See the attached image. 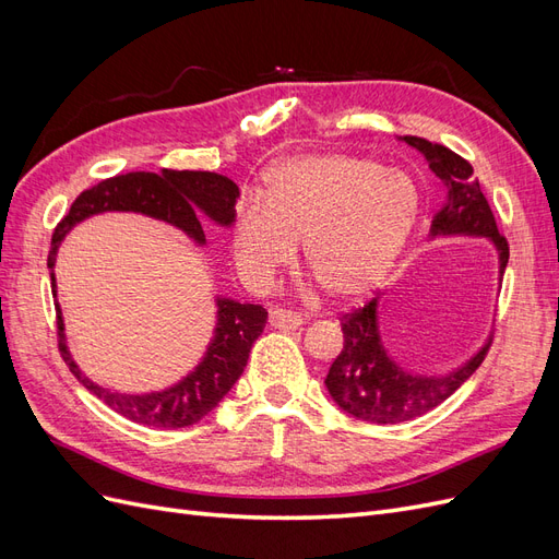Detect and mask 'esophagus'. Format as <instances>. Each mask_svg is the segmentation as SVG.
<instances>
[{"mask_svg": "<svg viewBox=\"0 0 559 559\" xmlns=\"http://www.w3.org/2000/svg\"><path fill=\"white\" fill-rule=\"evenodd\" d=\"M270 324H273L275 329L294 331V329L306 324V319H302V314H298V312L284 310V308H273V310H270Z\"/></svg>", "mask_w": 559, "mask_h": 559, "instance_id": "obj_1", "label": "esophagus"}]
</instances>
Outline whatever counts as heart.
I'll return each instance as SVG.
<instances>
[{
  "label": "heart",
  "mask_w": 559,
  "mask_h": 559,
  "mask_svg": "<svg viewBox=\"0 0 559 559\" xmlns=\"http://www.w3.org/2000/svg\"><path fill=\"white\" fill-rule=\"evenodd\" d=\"M421 216L413 175L376 158L329 151L289 158L265 175L263 195H249L235 216V259L251 282H265L302 261L335 300L364 296L392 270Z\"/></svg>",
  "instance_id": "b5f03b06"
}]
</instances>
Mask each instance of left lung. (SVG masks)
I'll list each match as a JSON object with an SVG mask.
<instances>
[{
	"instance_id": "8db88e82",
	"label": "left lung",
	"mask_w": 559,
	"mask_h": 559,
	"mask_svg": "<svg viewBox=\"0 0 559 559\" xmlns=\"http://www.w3.org/2000/svg\"><path fill=\"white\" fill-rule=\"evenodd\" d=\"M411 146L427 156L429 167L448 186L443 207L431 224V235H483L499 249V273L503 275L509 263V240L497 228L495 214L480 191L473 167L443 144H433L425 138H403ZM343 349L329 368L326 386L341 408L373 425H399L425 415L441 405L460 389L487 357L489 341L476 357L448 376H411L389 359L380 341L378 326V296L366 306L341 317Z\"/></svg>"
}]
</instances>
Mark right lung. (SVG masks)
Wrapping results in <instances>:
<instances>
[{
	"mask_svg": "<svg viewBox=\"0 0 559 559\" xmlns=\"http://www.w3.org/2000/svg\"><path fill=\"white\" fill-rule=\"evenodd\" d=\"M240 191L235 181L216 173H195V170H163L156 173H128L111 179L99 181L93 189L83 191L70 207L62 222L56 226L53 240L48 251L50 267V286L56 296V253L62 238L79 222L99 212L123 210V212H142L156 216L160 222L173 224L189 233L200 245H205V230H202L198 212L207 214L212 222L230 226L235 222V200ZM218 321L214 341L205 354V359L193 370L189 378H183L165 392L154 394H118L109 389L91 382L81 373L79 366L72 361L70 349L64 345V326L62 314L58 310V349L64 364L70 366L74 378L95 394L99 401L107 403L111 411L123 415L138 425L156 427V429H181L200 421L210 411L216 408L230 386L238 382L249 359V349L253 341L263 333L267 312L261 306L251 302H235L228 298H218Z\"/></svg>",
	"mask_w": 559,
	"mask_h": 559,
	"instance_id": "1",
	"label": "right lung"
}]
</instances>
